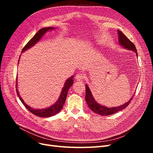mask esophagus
<instances>
[{"mask_svg": "<svg viewBox=\"0 0 153 153\" xmlns=\"http://www.w3.org/2000/svg\"><path fill=\"white\" fill-rule=\"evenodd\" d=\"M84 75H83V74H81V73H78V74H76V76H75V78H76V80L77 81H81V80L84 79Z\"/></svg>", "mask_w": 153, "mask_h": 153, "instance_id": "esophagus-1", "label": "esophagus"}]
</instances>
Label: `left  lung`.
I'll return each instance as SVG.
<instances>
[{
	"label": "left lung",
	"mask_w": 153,
	"mask_h": 153,
	"mask_svg": "<svg viewBox=\"0 0 153 153\" xmlns=\"http://www.w3.org/2000/svg\"><path fill=\"white\" fill-rule=\"evenodd\" d=\"M117 34L119 36V43L121 46L123 47L124 48L130 50L136 53L137 57H138L137 51L135 45L129 40L127 37L125 36L121 31L117 30ZM134 96V94H133ZM133 97H131L128 102L125 103L124 105H120L119 106H115V107L108 108L106 106L101 105L100 104L97 103V101L94 100L93 96H92L91 92L90 91L89 87L86 84L85 85V101L86 103L89 106V108L93 111L96 114H98L100 115H109L114 114L117 113L119 111H121L126 108V106L130 103Z\"/></svg>",
	"instance_id": "obj_1"
}]
</instances>
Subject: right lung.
<instances>
[{"mask_svg":"<svg viewBox=\"0 0 153 153\" xmlns=\"http://www.w3.org/2000/svg\"><path fill=\"white\" fill-rule=\"evenodd\" d=\"M54 29H55L54 27H46V28H43V29H40L34 36L33 38H32L29 41V42L27 43V45L24 47V48L22 49V52H24L25 50H28L29 48H31L32 47H33V46L37 42H38V41L41 39V38H42V36L46 33V32L48 30H53ZM18 61H19V60H18ZM73 77H74V76H72L71 77H69L68 80H66L65 84H64V87L62 89L61 95H60L58 100L57 101V102L55 104H53V105L50 106V107H48V108H46L44 109H34V108H32L30 107L29 106L27 105L24 102V101L23 100L22 98H21V96H20V94H19V92H18V91L17 89V77H16V89L17 95L18 97H19V99L22 101V103L24 104V105L30 111L32 114H33L37 115V116H39L41 117H49L51 116H53V115L58 114L60 111L61 110L64 103H65L68 90L73 84Z\"/></svg>","mask_w":153,"mask_h":153,"instance_id":"1","label":"right lung"}]
</instances>
